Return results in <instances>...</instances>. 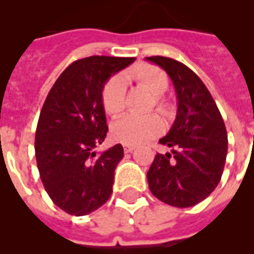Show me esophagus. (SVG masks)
<instances>
[{
    "label": "esophagus",
    "mask_w": 254,
    "mask_h": 254,
    "mask_svg": "<svg viewBox=\"0 0 254 254\" xmlns=\"http://www.w3.org/2000/svg\"><path fill=\"white\" fill-rule=\"evenodd\" d=\"M135 146H133V145H125L124 146V150H125V153H131V151L134 150Z\"/></svg>",
    "instance_id": "esophagus-1"
}]
</instances>
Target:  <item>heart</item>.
<instances>
[{
    "label": "heart",
    "instance_id": "b5f03b06",
    "mask_svg": "<svg viewBox=\"0 0 254 254\" xmlns=\"http://www.w3.org/2000/svg\"><path fill=\"white\" fill-rule=\"evenodd\" d=\"M131 80L154 95L155 107L163 115H170V104L163 95L169 88V77L162 69L151 64H138L129 72ZM103 107L108 115L120 116L127 107V83L116 75L105 83L101 93ZM163 130L162 120L154 113L145 116L129 115L112 125V137L121 143L139 145L159 135Z\"/></svg>",
    "mask_w": 254,
    "mask_h": 254
}]
</instances>
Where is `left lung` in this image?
Listing matches in <instances>:
<instances>
[{
    "mask_svg": "<svg viewBox=\"0 0 254 254\" xmlns=\"http://www.w3.org/2000/svg\"><path fill=\"white\" fill-rule=\"evenodd\" d=\"M173 81L177 119L159 143L171 153H157L147 182L151 193L169 205L186 208L200 203L216 189L223 175L228 135L212 96L200 77L171 58L150 57Z\"/></svg>",
    "mask_w": 254,
    "mask_h": 254,
    "instance_id": "obj_1",
    "label": "left lung"
}]
</instances>
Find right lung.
Segmentation results:
<instances>
[{
    "instance_id": "add662e5",
    "label": "right lung",
    "mask_w": 254,
    "mask_h": 254,
    "mask_svg": "<svg viewBox=\"0 0 254 254\" xmlns=\"http://www.w3.org/2000/svg\"><path fill=\"white\" fill-rule=\"evenodd\" d=\"M134 61L89 57L73 62L43 104L35 131L38 170L51 200L69 215H88L111 196L124 149L117 143L95 151L108 133L101 93L112 75Z\"/></svg>"
}]
</instances>
